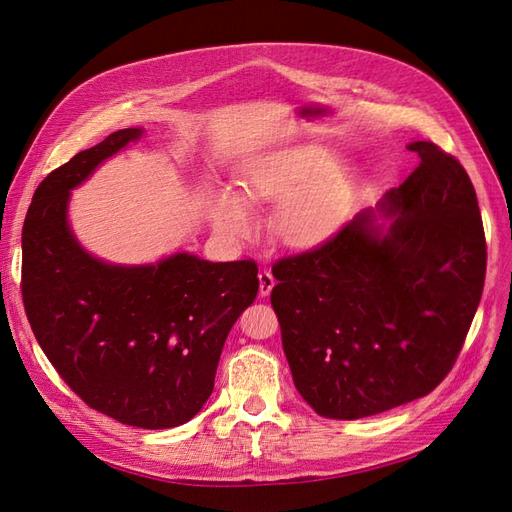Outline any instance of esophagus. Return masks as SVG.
Wrapping results in <instances>:
<instances>
[{
  "label": "esophagus",
  "instance_id": "obj_1",
  "mask_svg": "<svg viewBox=\"0 0 512 512\" xmlns=\"http://www.w3.org/2000/svg\"><path fill=\"white\" fill-rule=\"evenodd\" d=\"M274 284H276V280H274L272 272H268V270H261L259 272V295L261 297H268L272 293Z\"/></svg>",
  "mask_w": 512,
  "mask_h": 512
}]
</instances>
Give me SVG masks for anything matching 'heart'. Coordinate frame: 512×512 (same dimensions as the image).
<instances>
[{"mask_svg": "<svg viewBox=\"0 0 512 512\" xmlns=\"http://www.w3.org/2000/svg\"><path fill=\"white\" fill-rule=\"evenodd\" d=\"M249 203H281L278 232L293 247H314L335 234L351 209V186L339 173V159L322 146H295L261 154L238 173ZM215 226L228 236H244L251 215L232 192L219 196Z\"/></svg>", "mask_w": 512, "mask_h": 512, "instance_id": "heart-1", "label": "heart"}]
</instances>
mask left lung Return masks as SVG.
Returning a JSON list of instances; mask_svg holds the SVG:
<instances>
[{
	"mask_svg": "<svg viewBox=\"0 0 512 512\" xmlns=\"http://www.w3.org/2000/svg\"><path fill=\"white\" fill-rule=\"evenodd\" d=\"M418 167L318 247L274 263L272 307L297 391L358 420L429 395L456 364L481 301L487 244L456 157L412 142Z\"/></svg>",
	"mask_w": 512,
	"mask_h": 512,
	"instance_id": "1",
	"label": "left lung"
}]
</instances>
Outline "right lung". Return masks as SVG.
Instances as JSON below:
<instances>
[{
    "label": "right lung",
    "mask_w": 512,
    "mask_h": 512,
    "mask_svg": "<svg viewBox=\"0 0 512 512\" xmlns=\"http://www.w3.org/2000/svg\"><path fill=\"white\" fill-rule=\"evenodd\" d=\"M119 129L43 180L22 226V303L48 360L83 402L123 425H184L213 393L221 349L259 291L253 259L188 253L157 265L87 255L66 224L75 186L138 140Z\"/></svg>",
    "instance_id": "add662e5"
}]
</instances>
